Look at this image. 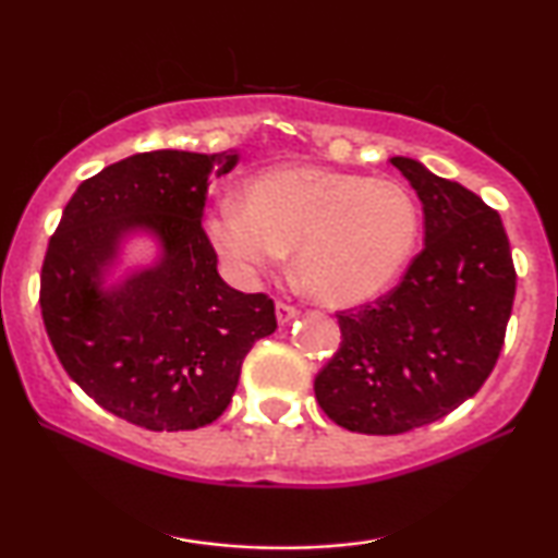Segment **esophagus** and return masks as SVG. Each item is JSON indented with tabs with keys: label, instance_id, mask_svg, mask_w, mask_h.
<instances>
[{
	"label": "esophagus",
	"instance_id": "esophagus-1",
	"mask_svg": "<svg viewBox=\"0 0 558 558\" xmlns=\"http://www.w3.org/2000/svg\"><path fill=\"white\" fill-rule=\"evenodd\" d=\"M300 315V310L294 307V304H287V302H277V323L279 325H287L292 323V319Z\"/></svg>",
	"mask_w": 558,
	"mask_h": 558
}]
</instances>
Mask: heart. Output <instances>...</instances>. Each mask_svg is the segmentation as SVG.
I'll return each mask as SVG.
<instances>
[{"label": "heart", "instance_id": "1", "mask_svg": "<svg viewBox=\"0 0 558 558\" xmlns=\"http://www.w3.org/2000/svg\"><path fill=\"white\" fill-rule=\"evenodd\" d=\"M205 235L241 279L296 248V277L319 302L371 300L414 254L418 210L401 182L323 167H271L243 187V205L205 216Z\"/></svg>", "mask_w": 558, "mask_h": 558}]
</instances>
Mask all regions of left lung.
Wrapping results in <instances>:
<instances>
[{
  "mask_svg": "<svg viewBox=\"0 0 558 558\" xmlns=\"http://www.w3.org/2000/svg\"><path fill=\"white\" fill-rule=\"evenodd\" d=\"M391 165L424 205V248L376 302L338 312L340 348L315 378L335 424L403 434L447 416L498 363L515 266L498 210L416 159Z\"/></svg>",
  "mask_w": 558,
  "mask_h": 558,
  "instance_id": "1",
  "label": "left lung"
}]
</instances>
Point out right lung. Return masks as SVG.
Wrapping results in <instances>:
<instances>
[{"label":"right lung","instance_id":"add662e5","mask_svg":"<svg viewBox=\"0 0 558 558\" xmlns=\"http://www.w3.org/2000/svg\"><path fill=\"white\" fill-rule=\"evenodd\" d=\"M239 155L157 149L83 180L50 235L40 310L60 365L98 407L149 432L216 422L256 340L277 330L269 294H243L218 274L203 228L210 178ZM129 227H149L166 256L111 295L97 269Z\"/></svg>","mask_w":558,"mask_h":558}]
</instances>
